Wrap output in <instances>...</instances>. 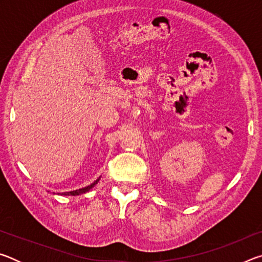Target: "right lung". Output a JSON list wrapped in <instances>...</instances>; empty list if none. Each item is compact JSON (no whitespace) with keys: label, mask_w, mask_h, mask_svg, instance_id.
I'll return each mask as SVG.
<instances>
[{"label":"right lung","mask_w":262,"mask_h":262,"mask_svg":"<svg viewBox=\"0 0 262 262\" xmlns=\"http://www.w3.org/2000/svg\"><path fill=\"white\" fill-rule=\"evenodd\" d=\"M99 179H100V177L96 181H94V183H92L91 185L85 186V187H83V188H79V189H76V190H70V192H64V193H61V194L59 193V194L60 195H72V196H75V195H79V194H84V193L89 192V190H90L92 187H95V185L98 184ZM53 194H55V193H53Z\"/></svg>","instance_id":"obj_1"}]
</instances>
